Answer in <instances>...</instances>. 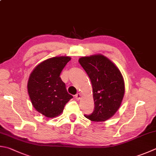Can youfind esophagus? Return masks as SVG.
I'll return each instance as SVG.
<instances>
[{
  "label": "esophagus",
  "mask_w": 156,
  "mask_h": 156,
  "mask_svg": "<svg viewBox=\"0 0 156 156\" xmlns=\"http://www.w3.org/2000/svg\"><path fill=\"white\" fill-rule=\"evenodd\" d=\"M75 98L77 100V101H79V100H80V98H81V94H79V93L77 94L75 96Z\"/></svg>",
  "instance_id": "esophagus-1"
}]
</instances>
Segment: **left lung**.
Wrapping results in <instances>:
<instances>
[{
	"label": "left lung",
	"mask_w": 156,
	"mask_h": 156,
	"mask_svg": "<svg viewBox=\"0 0 156 156\" xmlns=\"http://www.w3.org/2000/svg\"><path fill=\"white\" fill-rule=\"evenodd\" d=\"M79 62L91 80L95 105L93 113L84 116L93 122L107 121L115 114L124 98L125 84L122 73L102 54L81 57Z\"/></svg>",
	"instance_id": "obj_1"
}]
</instances>
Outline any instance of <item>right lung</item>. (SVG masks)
Returning <instances> with one entry per match:
<instances>
[{"label":"right lung","mask_w":156,"mask_h":156,"mask_svg":"<svg viewBox=\"0 0 156 156\" xmlns=\"http://www.w3.org/2000/svg\"><path fill=\"white\" fill-rule=\"evenodd\" d=\"M71 59L69 56H55L39 63L28 79L27 89L35 110L48 118L63 112L73 96L68 93L60 75Z\"/></svg>","instance_id":"add662e5"}]
</instances>
